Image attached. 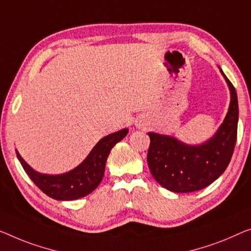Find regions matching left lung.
Returning <instances> with one entry per match:
<instances>
[{
    "instance_id": "obj_1",
    "label": "left lung",
    "mask_w": 251,
    "mask_h": 251,
    "mask_svg": "<svg viewBox=\"0 0 251 251\" xmlns=\"http://www.w3.org/2000/svg\"><path fill=\"white\" fill-rule=\"evenodd\" d=\"M231 101L229 111L212 138L201 145H188L177 138L149 133V169L156 181L175 193L203 189L221 176L232 158L237 142L239 107L237 91L226 74Z\"/></svg>"
}]
</instances>
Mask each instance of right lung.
<instances>
[{
  "label": "right lung",
  "instance_id": "obj_1",
  "mask_svg": "<svg viewBox=\"0 0 251 251\" xmlns=\"http://www.w3.org/2000/svg\"><path fill=\"white\" fill-rule=\"evenodd\" d=\"M127 133L128 129L124 128L101 138L83 162L73 170L62 175L51 176L37 173L21 158L18 151L17 156L30 179L43 193L57 201H73L89 195L99 186L103 178L110 150L122 141Z\"/></svg>",
  "mask_w": 251,
  "mask_h": 251
}]
</instances>
